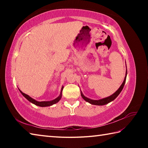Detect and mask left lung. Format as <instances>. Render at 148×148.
<instances>
[{"label": "left lung", "instance_id": "1", "mask_svg": "<svg viewBox=\"0 0 148 148\" xmlns=\"http://www.w3.org/2000/svg\"><path fill=\"white\" fill-rule=\"evenodd\" d=\"M127 74V71H126L125 77V78H124L123 82L122 84L121 85V86L119 87V88L117 89V91L115 92L114 94H112V95H110V96H109V97H106V98H104V99H99V100H92V99H90L89 98H87V97H85L84 95V94L82 93V92L80 91H81V96H82V98H83L86 102H89V103L91 104H93V105H98V106H102V105H105V104H108L109 102L113 101L115 99H116V97L118 96L120 92H121L122 89H123V87H124V85L125 84V82H126Z\"/></svg>", "mask_w": 148, "mask_h": 148}]
</instances>
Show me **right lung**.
Here are the masks:
<instances>
[{
  "instance_id": "1",
  "label": "right lung",
  "mask_w": 148,
  "mask_h": 148,
  "mask_svg": "<svg viewBox=\"0 0 148 148\" xmlns=\"http://www.w3.org/2000/svg\"><path fill=\"white\" fill-rule=\"evenodd\" d=\"M63 87H64L63 86L62 87L59 96L58 97H57L56 99H55L54 100H52V101H42V102H39V101H36V100H34L32 98H31V97H29L28 95H26L25 93H24V92H23L21 91H20L19 89V90L20 92H21V93L23 95V97H25V98H26L29 102H31V103L36 105V106H40V107H46V106H52V105L56 104L57 102H58L60 101V99H61V97H62V89H63Z\"/></svg>"
}]
</instances>
